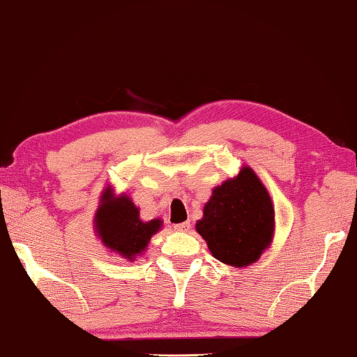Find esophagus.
Segmentation results:
<instances>
[{
  "mask_svg": "<svg viewBox=\"0 0 357 357\" xmlns=\"http://www.w3.org/2000/svg\"><path fill=\"white\" fill-rule=\"evenodd\" d=\"M173 229L178 230V232H188V230H190V221H185V222H179V225H174Z\"/></svg>",
  "mask_w": 357,
  "mask_h": 357,
  "instance_id": "34e87169",
  "label": "esophagus"
}]
</instances>
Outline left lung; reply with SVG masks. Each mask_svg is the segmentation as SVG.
Instances as JSON below:
<instances>
[{
    "label": "left lung",
    "instance_id": "8db88e82",
    "mask_svg": "<svg viewBox=\"0 0 357 357\" xmlns=\"http://www.w3.org/2000/svg\"><path fill=\"white\" fill-rule=\"evenodd\" d=\"M275 212L266 187L250 167L215 187L197 232L216 260L235 268L255 263L271 246Z\"/></svg>",
    "mask_w": 357,
    "mask_h": 357
}]
</instances>
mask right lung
Returning a JSON list of instances; mask_svg holds the SVG:
<instances>
[{"mask_svg": "<svg viewBox=\"0 0 357 357\" xmlns=\"http://www.w3.org/2000/svg\"><path fill=\"white\" fill-rule=\"evenodd\" d=\"M94 227L105 248L132 261L142 255L151 236L162 227V220L142 221L130 197L125 193L116 197L113 188L107 187L94 216Z\"/></svg>", "mask_w": 357, "mask_h": 357, "instance_id": "obj_1", "label": "right lung"}]
</instances>
